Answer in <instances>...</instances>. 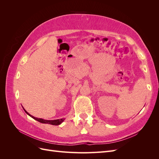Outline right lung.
<instances>
[{"mask_svg":"<svg viewBox=\"0 0 159 159\" xmlns=\"http://www.w3.org/2000/svg\"><path fill=\"white\" fill-rule=\"evenodd\" d=\"M25 112L28 115H30V116L31 117H32L33 119H34L35 120H36V121H39L42 123H48V124H51V125H58L61 124L62 122H63L64 121V119H56V120H44V119H39V118H36V117H33L32 115H30L29 113H28L26 111H25Z\"/></svg>","mask_w":159,"mask_h":159,"instance_id":"right-lung-1","label":"right lung"}]
</instances>
